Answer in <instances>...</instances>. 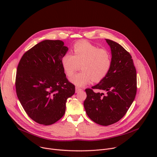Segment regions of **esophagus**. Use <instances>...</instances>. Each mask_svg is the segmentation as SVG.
I'll return each mask as SVG.
<instances>
[{
    "instance_id": "34e87169",
    "label": "esophagus",
    "mask_w": 157,
    "mask_h": 157,
    "mask_svg": "<svg viewBox=\"0 0 157 157\" xmlns=\"http://www.w3.org/2000/svg\"><path fill=\"white\" fill-rule=\"evenodd\" d=\"M81 90H82L81 88H79V87H76V93H78V92H81Z\"/></svg>"
}]
</instances>
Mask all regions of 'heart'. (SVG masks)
Here are the masks:
<instances>
[{
	"label": "heart",
	"mask_w": 157,
	"mask_h": 157,
	"mask_svg": "<svg viewBox=\"0 0 157 157\" xmlns=\"http://www.w3.org/2000/svg\"><path fill=\"white\" fill-rule=\"evenodd\" d=\"M111 63V55L108 50L86 41L76 43L73 46V55L65 53L61 59L62 67L69 76L79 69L81 65L82 71L69 78L77 86H84L92 81L102 80L109 73Z\"/></svg>",
	"instance_id": "obj_1"
}]
</instances>
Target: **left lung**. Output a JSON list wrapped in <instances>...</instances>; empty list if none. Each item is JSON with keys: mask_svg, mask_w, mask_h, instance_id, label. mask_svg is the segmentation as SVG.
Instances as JSON below:
<instances>
[{"mask_svg": "<svg viewBox=\"0 0 157 157\" xmlns=\"http://www.w3.org/2000/svg\"><path fill=\"white\" fill-rule=\"evenodd\" d=\"M111 48V67L99 83L85 90L84 107L88 117L95 123L108 126L118 121L128 110L137 92V75L128 52L117 42L105 39ZM94 89L104 91L95 93Z\"/></svg>", "mask_w": 157, "mask_h": 157, "instance_id": "1", "label": "left lung"}]
</instances>
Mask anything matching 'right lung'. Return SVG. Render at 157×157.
Listing matches in <instances>:
<instances>
[{
	"label": "right lung",
	"mask_w": 157,
	"mask_h": 157,
	"mask_svg": "<svg viewBox=\"0 0 157 157\" xmlns=\"http://www.w3.org/2000/svg\"><path fill=\"white\" fill-rule=\"evenodd\" d=\"M68 49L62 40H44L25 53L18 65L16 94L29 117L39 124L59 120L67 99L75 93L61 65Z\"/></svg>",
	"instance_id": "right-lung-1"
}]
</instances>
